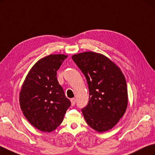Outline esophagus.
<instances>
[{
	"label": "esophagus",
	"instance_id": "esophagus-1",
	"mask_svg": "<svg viewBox=\"0 0 155 155\" xmlns=\"http://www.w3.org/2000/svg\"><path fill=\"white\" fill-rule=\"evenodd\" d=\"M70 101H71V104H72V106H74L75 105V103H76V99L75 98H72L71 100H70Z\"/></svg>",
	"mask_w": 155,
	"mask_h": 155
}]
</instances>
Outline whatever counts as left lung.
I'll list each match as a JSON object with an SVG mask.
<instances>
[{
	"label": "left lung",
	"instance_id": "left-lung-1",
	"mask_svg": "<svg viewBox=\"0 0 155 155\" xmlns=\"http://www.w3.org/2000/svg\"><path fill=\"white\" fill-rule=\"evenodd\" d=\"M72 59L88 84L89 102L82 108L84 118L98 132L112 129L125 114L128 103L124 75L119 67L100 53L84 52Z\"/></svg>",
	"mask_w": 155,
	"mask_h": 155
}]
</instances>
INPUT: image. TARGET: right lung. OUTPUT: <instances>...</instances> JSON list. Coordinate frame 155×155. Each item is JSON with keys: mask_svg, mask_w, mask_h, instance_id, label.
I'll list each match as a JSON object with an SVG mask.
<instances>
[{"mask_svg": "<svg viewBox=\"0 0 155 155\" xmlns=\"http://www.w3.org/2000/svg\"><path fill=\"white\" fill-rule=\"evenodd\" d=\"M66 58L63 54H51L41 59L31 68L21 87V110L31 124L42 131L57 128L71 105L57 79V71Z\"/></svg>", "mask_w": 155, "mask_h": 155, "instance_id": "obj_1", "label": "right lung"}]
</instances>
